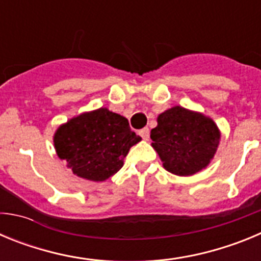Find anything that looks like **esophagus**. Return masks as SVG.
<instances>
[{
	"mask_svg": "<svg viewBox=\"0 0 261 261\" xmlns=\"http://www.w3.org/2000/svg\"><path fill=\"white\" fill-rule=\"evenodd\" d=\"M138 133H140V136H141L144 140H149V135H150V132H149V128H142Z\"/></svg>",
	"mask_w": 261,
	"mask_h": 261,
	"instance_id": "1",
	"label": "esophagus"
}]
</instances>
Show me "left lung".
I'll use <instances>...</instances> for the list:
<instances>
[{
	"label": "left lung",
	"mask_w": 261,
	"mask_h": 261,
	"mask_svg": "<svg viewBox=\"0 0 261 261\" xmlns=\"http://www.w3.org/2000/svg\"><path fill=\"white\" fill-rule=\"evenodd\" d=\"M151 146L171 174L190 176L211 163L221 133L211 117L175 106L159 115Z\"/></svg>",
	"instance_id": "left-lung-1"
}]
</instances>
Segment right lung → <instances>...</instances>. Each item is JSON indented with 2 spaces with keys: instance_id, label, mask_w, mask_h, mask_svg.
I'll return each instance as SVG.
<instances>
[{
  "instance_id": "1",
  "label": "right lung",
  "mask_w": 261,
  "mask_h": 261,
  "mask_svg": "<svg viewBox=\"0 0 261 261\" xmlns=\"http://www.w3.org/2000/svg\"><path fill=\"white\" fill-rule=\"evenodd\" d=\"M140 141L125 117L103 107L73 117L53 136L59 158L73 174L93 181L116 174L129 149Z\"/></svg>"
}]
</instances>
